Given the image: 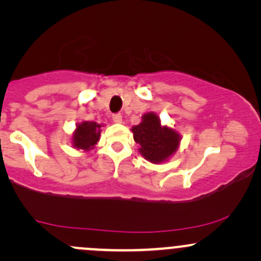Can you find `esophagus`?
Here are the masks:
<instances>
[{
  "label": "esophagus",
  "instance_id": "34e87169",
  "mask_svg": "<svg viewBox=\"0 0 261 261\" xmlns=\"http://www.w3.org/2000/svg\"><path fill=\"white\" fill-rule=\"evenodd\" d=\"M112 119H113V121L114 122H116V124H119V122H121L122 121V116H121V114H113V116H112Z\"/></svg>",
  "mask_w": 261,
  "mask_h": 261
}]
</instances>
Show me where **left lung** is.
<instances>
[{"label": "left lung", "instance_id": "left-lung-1", "mask_svg": "<svg viewBox=\"0 0 261 261\" xmlns=\"http://www.w3.org/2000/svg\"><path fill=\"white\" fill-rule=\"evenodd\" d=\"M134 140L141 146L140 152L153 163L166 161L178 148L179 135L173 128L161 126L158 116L153 113L143 115L142 122L133 127Z\"/></svg>", "mask_w": 261, "mask_h": 261}]
</instances>
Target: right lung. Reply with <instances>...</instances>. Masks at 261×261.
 <instances>
[{"mask_svg": "<svg viewBox=\"0 0 261 261\" xmlns=\"http://www.w3.org/2000/svg\"><path fill=\"white\" fill-rule=\"evenodd\" d=\"M100 125L95 122L83 121L77 126L73 135V146L81 149H91L98 142L100 136Z\"/></svg>", "mask_w": 261, "mask_h": 261, "instance_id": "1", "label": "right lung"}]
</instances>
